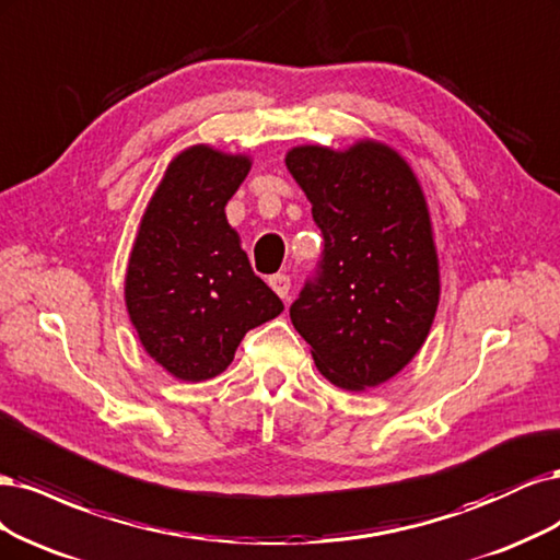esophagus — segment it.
Returning a JSON list of instances; mask_svg holds the SVG:
<instances>
[{
  "instance_id": "34e87169",
  "label": "esophagus",
  "mask_w": 560,
  "mask_h": 560,
  "mask_svg": "<svg viewBox=\"0 0 560 560\" xmlns=\"http://www.w3.org/2000/svg\"><path fill=\"white\" fill-rule=\"evenodd\" d=\"M269 285H272V291H275L281 300H288V293H291V279H288L285 275L269 277Z\"/></svg>"
}]
</instances>
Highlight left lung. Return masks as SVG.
Listing matches in <instances>:
<instances>
[{
    "label": "left lung",
    "mask_w": 560,
    "mask_h": 560,
    "mask_svg": "<svg viewBox=\"0 0 560 560\" xmlns=\"http://www.w3.org/2000/svg\"><path fill=\"white\" fill-rule=\"evenodd\" d=\"M285 167L323 232L320 272L291 306L318 372L360 393L386 384L423 347L440 304V258L423 188L376 139L302 143Z\"/></svg>",
    "instance_id": "1"
}]
</instances>
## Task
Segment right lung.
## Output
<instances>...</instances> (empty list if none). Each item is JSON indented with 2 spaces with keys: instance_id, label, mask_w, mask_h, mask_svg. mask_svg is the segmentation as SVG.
Wrapping results in <instances>:
<instances>
[{
  "instance_id": "obj_1",
  "label": "right lung",
  "mask_w": 560,
  "mask_h": 560,
  "mask_svg": "<svg viewBox=\"0 0 560 560\" xmlns=\"http://www.w3.org/2000/svg\"><path fill=\"white\" fill-rule=\"evenodd\" d=\"M250 165L195 143L172 158L139 221L125 306L143 351L178 382L219 376L242 337L283 312L225 215Z\"/></svg>"
}]
</instances>
